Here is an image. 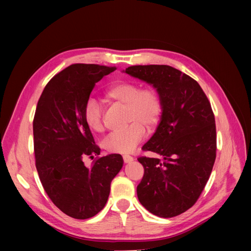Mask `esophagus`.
Wrapping results in <instances>:
<instances>
[{
  "label": "esophagus",
  "mask_w": 251,
  "mask_h": 251,
  "mask_svg": "<svg viewBox=\"0 0 251 251\" xmlns=\"http://www.w3.org/2000/svg\"><path fill=\"white\" fill-rule=\"evenodd\" d=\"M134 160V158L132 156H128V155H124V161L125 163H130Z\"/></svg>",
  "instance_id": "obj_1"
}]
</instances>
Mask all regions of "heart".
Instances as JSON below:
<instances>
[{"mask_svg":"<svg viewBox=\"0 0 251 251\" xmlns=\"http://www.w3.org/2000/svg\"><path fill=\"white\" fill-rule=\"evenodd\" d=\"M103 98L107 101L125 104L126 120L130 123L121 130L111 133L103 141L104 149L111 153L127 154L143 139L144 126L153 130L162 114V102L153 88L139 89L132 81H117L105 89ZM86 125L93 132H100L103 127L101 108L97 100L91 98L83 111Z\"/></svg>","mask_w":251,"mask_h":251,"instance_id":"b5f03b06","label":"heart"}]
</instances>
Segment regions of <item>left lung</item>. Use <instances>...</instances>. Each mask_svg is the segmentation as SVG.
<instances>
[{"label":"left lung","instance_id":"left-lung-1","mask_svg":"<svg viewBox=\"0 0 251 251\" xmlns=\"http://www.w3.org/2000/svg\"><path fill=\"white\" fill-rule=\"evenodd\" d=\"M124 72L153 86L162 102L159 125L142 147L160 158H138L144 168L138 200L155 216L176 217L193 206L209 179L217 150L214 113L199 83L171 66Z\"/></svg>","mask_w":251,"mask_h":251}]
</instances>
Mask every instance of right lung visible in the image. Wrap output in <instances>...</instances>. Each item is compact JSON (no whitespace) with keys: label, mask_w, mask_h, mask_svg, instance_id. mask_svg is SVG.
Listing matches in <instances>:
<instances>
[{"label":"right lung","mask_w":251,"mask_h":251,"mask_svg":"<svg viewBox=\"0 0 251 251\" xmlns=\"http://www.w3.org/2000/svg\"><path fill=\"white\" fill-rule=\"evenodd\" d=\"M116 68L71 65L45 87L33 119L35 166L45 192L63 212L85 220L108 201L111 182L124 165L123 156L97 158L88 168L86 157L100 154L83 118L95 83Z\"/></svg>","instance_id":"add662e5"}]
</instances>
